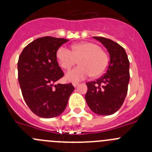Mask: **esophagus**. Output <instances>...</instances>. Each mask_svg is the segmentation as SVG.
I'll use <instances>...</instances> for the list:
<instances>
[{"mask_svg":"<svg viewBox=\"0 0 152 152\" xmlns=\"http://www.w3.org/2000/svg\"><path fill=\"white\" fill-rule=\"evenodd\" d=\"M79 85V83H78V82H73V86L74 87H77V85Z\"/></svg>","mask_w":152,"mask_h":152,"instance_id":"34e87169","label":"esophagus"}]
</instances>
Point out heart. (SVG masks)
Returning <instances> with one entry per match:
<instances>
[{
  "label": "heart",
  "mask_w": 152,
  "mask_h": 152,
  "mask_svg": "<svg viewBox=\"0 0 152 152\" xmlns=\"http://www.w3.org/2000/svg\"><path fill=\"white\" fill-rule=\"evenodd\" d=\"M56 59L59 65L69 70L77 64L80 66L67 73L65 78L70 82H79L90 75L97 77L103 74L108 67L109 59L107 53L99 46L91 42H82L72 46V50L61 46L56 51Z\"/></svg>",
  "instance_id": "heart-1"
}]
</instances>
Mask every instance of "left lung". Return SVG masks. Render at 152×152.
<instances>
[{
	"instance_id": "obj_1",
	"label": "left lung",
	"mask_w": 152,
	"mask_h": 152,
	"mask_svg": "<svg viewBox=\"0 0 152 152\" xmlns=\"http://www.w3.org/2000/svg\"><path fill=\"white\" fill-rule=\"evenodd\" d=\"M107 48L110 62L103 76L87 82L85 100L90 110L100 115L114 114L123 104L129 82V61L122 46L110 39L93 37Z\"/></svg>"
}]
</instances>
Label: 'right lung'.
I'll return each instance as SVG.
<instances>
[{"instance_id":"1","label":"right lung","mask_w":152,"mask_h":152,"mask_svg":"<svg viewBox=\"0 0 152 152\" xmlns=\"http://www.w3.org/2000/svg\"><path fill=\"white\" fill-rule=\"evenodd\" d=\"M67 41L52 37L38 38L24 48L19 56L18 81L23 96L39 117L50 118L62 114L74 90L71 83L56 85L64 76L56 51Z\"/></svg>"}]
</instances>
